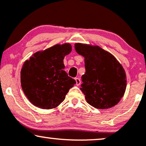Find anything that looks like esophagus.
<instances>
[{"mask_svg":"<svg viewBox=\"0 0 146 146\" xmlns=\"http://www.w3.org/2000/svg\"><path fill=\"white\" fill-rule=\"evenodd\" d=\"M75 80H76V85H77V86L80 85L81 80H80V79L79 78H76Z\"/></svg>","mask_w":146,"mask_h":146,"instance_id":"obj_1","label":"esophagus"}]
</instances>
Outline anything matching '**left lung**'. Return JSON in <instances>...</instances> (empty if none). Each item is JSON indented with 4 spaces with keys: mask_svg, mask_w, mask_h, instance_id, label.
Here are the masks:
<instances>
[{
    "mask_svg": "<svg viewBox=\"0 0 146 146\" xmlns=\"http://www.w3.org/2000/svg\"><path fill=\"white\" fill-rule=\"evenodd\" d=\"M78 54L84 57L86 72L80 90L87 102L98 109L116 105L124 94L126 76L116 58L98 46L75 44Z\"/></svg>",
    "mask_w": 146,
    "mask_h": 146,
    "instance_id": "8db88e82",
    "label": "left lung"
}]
</instances>
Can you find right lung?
Returning a JSON list of instances; mask_svg holds the SVG:
<instances>
[{
  "label": "right lung",
  "mask_w": 146,
  "mask_h": 146,
  "mask_svg": "<svg viewBox=\"0 0 146 146\" xmlns=\"http://www.w3.org/2000/svg\"><path fill=\"white\" fill-rule=\"evenodd\" d=\"M70 44H56L35 53L24 63L21 86L29 101L42 109H52L64 100L75 80L64 71V58L70 53Z\"/></svg>",
  "instance_id": "1"
}]
</instances>
